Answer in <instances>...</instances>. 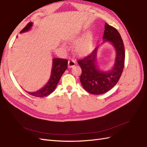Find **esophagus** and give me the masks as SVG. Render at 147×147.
Wrapping results in <instances>:
<instances>
[{
	"label": "esophagus",
	"instance_id": "esophagus-1",
	"mask_svg": "<svg viewBox=\"0 0 147 147\" xmlns=\"http://www.w3.org/2000/svg\"><path fill=\"white\" fill-rule=\"evenodd\" d=\"M76 63V61L73 60V59H71V60H68V67L69 68H71L72 67H73V66L75 65Z\"/></svg>",
	"mask_w": 147,
	"mask_h": 147
}]
</instances>
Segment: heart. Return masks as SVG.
I'll return each instance as SVG.
<instances>
[{"label":"heart","mask_w":147,"mask_h":147,"mask_svg":"<svg viewBox=\"0 0 147 147\" xmlns=\"http://www.w3.org/2000/svg\"><path fill=\"white\" fill-rule=\"evenodd\" d=\"M78 38L76 35H71L67 37V40L68 41L75 40ZM92 45V36L90 35H87L79 40L75 46L76 51L79 54H82L88 50Z\"/></svg>","instance_id":"1"}]
</instances>
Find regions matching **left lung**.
<instances>
[{"mask_svg":"<svg viewBox=\"0 0 147 147\" xmlns=\"http://www.w3.org/2000/svg\"><path fill=\"white\" fill-rule=\"evenodd\" d=\"M102 38L111 42L116 49L115 62L111 70L103 72L98 69L96 62L98 47L90 54L77 61L82 69L80 83L87 92L93 94H101L110 90L119 80L124 68L125 48L119 32L106 23Z\"/></svg>","mask_w":147,"mask_h":147,"instance_id":"left-lung-1","label":"left lung"}]
</instances>
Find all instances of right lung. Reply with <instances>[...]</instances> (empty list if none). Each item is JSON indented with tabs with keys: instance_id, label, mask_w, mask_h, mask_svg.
Instances as JSON below:
<instances>
[{
	"instance_id": "obj_1",
	"label": "right lung",
	"mask_w": 147,
	"mask_h": 147,
	"mask_svg": "<svg viewBox=\"0 0 147 147\" xmlns=\"http://www.w3.org/2000/svg\"><path fill=\"white\" fill-rule=\"evenodd\" d=\"M32 26V22H30L27 24L26 26L20 32V33L25 32L29 29ZM68 68V60L64 59L55 58L53 59V68L51 78L48 82L46 84V86L40 90L35 92H27L32 96L36 97H45L49 95L55 89L57 86L59 82L63 73Z\"/></svg>"
}]
</instances>
